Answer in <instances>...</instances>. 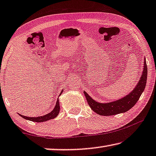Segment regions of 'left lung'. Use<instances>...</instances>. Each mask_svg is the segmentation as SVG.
Wrapping results in <instances>:
<instances>
[{
  "mask_svg": "<svg viewBox=\"0 0 156 156\" xmlns=\"http://www.w3.org/2000/svg\"><path fill=\"white\" fill-rule=\"evenodd\" d=\"M147 79V66L146 60H144V66L142 75L141 76L140 80L139 81L138 84L136 86L133 91L121 99L112 102L105 103V104L99 103L93 100L85 91L83 92H84L88 104L89 105L93 112L102 116H112V115L123 113L128 111L136 104L146 87Z\"/></svg>",
  "mask_w": 156,
  "mask_h": 156,
  "instance_id": "8db88e82",
  "label": "left lung"
}]
</instances>
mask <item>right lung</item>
Segmentation results:
<instances>
[{
  "mask_svg": "<svg viewBox=\"0 0 156 156\" xmlns=\"http://www.w3.org/2000/svg\"><path fill=\"white\" fill-rule=\"evenodd\" d=\"M61 93H62V91L61 93ZM61 94H60V95H61ZM59 110H60V106H59V102H58V100H57L56 106H55L54 109L52 110V111L50 112V113L44 115V116H38V117H28V116H23V115H21V114H20V115L21 116H22V118L25 119H27V120H29V121H31L44 122V121H48V120L56 118V117L58 116V114L59 113Z\"/></svg>",
  "mask_w": 156,
  "mask_h": 156,
  "instance_id": "1",
  "label": "right lung"
}]
</instances>
